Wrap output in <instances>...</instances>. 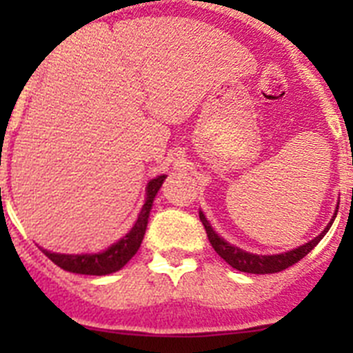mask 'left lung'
<instances>
[{
  "label": "left lung",
  "instance_id": "8db88e82",
  "mask_svg": "<svg viewBox=\"0 0 353 353\" xmlns=\"http://www.w3.org/2000/svg\"><path fill=\"white\" fill-rule=\"evenodd\" d=\"M336 214H338V210L334 212L330 223L327 224L325 230H323L316 239H313L311 242H307V244L304 245H299L297 249H292V251L288 252H281V254H269V256H265V254H252V252L242 251L240 248L228 244L223 236H219L214 232V228L210 226V223H208L207 217H205V214L201 210H199V219H201V223H203L205 232H207V236L208 240H210L214 251L217 252V254H219L228 265H232L233 269L240 270V272H248V274H274V272H281V270L292 267L293 263L301 261L302 258L311 251V249H314V245H316L323 236H325V233L329 232V228L332 226Z\"/></svg>",
  "mask_w": 353,
  "mask_h": 353
}]
</instances>
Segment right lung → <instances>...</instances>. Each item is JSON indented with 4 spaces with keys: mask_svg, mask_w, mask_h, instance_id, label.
I'll return each instance as SVG.
<instances>
[{
    "mask_svg": "<svg viewBox=\"0 0 353 353\" xmlns=\"http://www.w3.org/2000/svg\"><path fill=\"white\" fill-rule=\"evenodd\" d=\"M166 180V174H161L157 179L150 180L146 185V199L141 212L138 215V221L130 228V232L125 236H121L118 242H114L111 248L95 254H60V252H51L48 249H42L43 254L56 263L60 269L72 274H84V276H105L120 270L130 258L138 252L139 245L143 242V236L148 224L150 210L154 205L155 194L161 189L162 182Z\"/></svg>",
    "mask_w": 353,
    "mask_h": 353,
    "instance_id": "obj_1",
    "label": "right lung"
}]
</instances>
